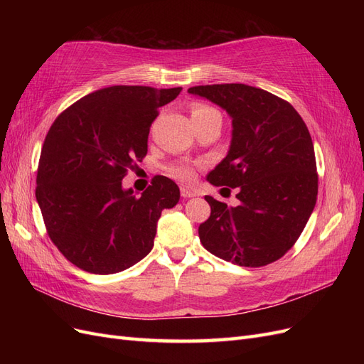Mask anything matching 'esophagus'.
Returning <instances> with one entry per match:
<instances>
[{
  "mask_svg": "<svg viewBox=\"0 0 364 364\" xmlns=\"http://www.w3.org/2000/svg\"><path fill=\"white\" fill-rule=\"evenodd\" d=\"M181 196L183 199H190V197H196L197 191L193 188H188V186H181Z\"/></svg>",
  "mask_w": 364,
  "mask_h": 364,
  "instance_id": "34e87169",
  "label": "esophagus"
}]
</instances>
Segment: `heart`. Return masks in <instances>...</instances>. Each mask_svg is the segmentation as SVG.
Returning <instances> with one entry per match:
<instances>
[{
  "instance_id": "heart-1",
  "label": "heart",
  "mask_w": 364,
  "mask_h": 364,
  "mask_svg": "<svg viewBox=\"0 0 364 364\" xmlns=\"http://www.w3.org/2000/svg\"><path fill=\"white\" fill-rule=\"evenodd\" d=\"M214 111L213 107H208L203 105H196L193 107V115H200V114H206V112H211ZM170 176H173L174 179H178L181 182H190L194 178V168L188 164H178V165H173L170 168Z\"/></svg>"
}]
</instances>
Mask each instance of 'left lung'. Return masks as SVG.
Wrapping results in <instances>:
<instances>
[{"instance_id":"obj_1","label":"left lung","mask_w":364,"mask_h":364,"mask_svg":"<svg viewBox=\"0 0 364 364\" xmlns=\"http://www.w3.org/2000/svg\"><path fill=\"white\" fill-rule=\"evenodd\" d=\"M188 92L232 119L228 155L206 179L238 188L240 203L205 197L211 215L199 226L203 247L241 267L279 259L302 234L317 200L314 147L304 119L289 102L243 83L193 86Z\"/></svg>"}]
</instances>
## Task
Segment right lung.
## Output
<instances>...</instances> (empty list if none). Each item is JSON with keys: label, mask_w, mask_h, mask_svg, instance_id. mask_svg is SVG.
Masks as SVG:
<instances>
[{"label": "right lung", "mask_w": 364, "mask_h": 364, "mask_svg": "<svg viewBox=\"0 0 364 364\" xmlns=\"http://www.w3.org/2000/svg\"><path fill=\"white\" fill-rule=\"evenodd\" d=\"M182 87L109 86L63 111L43 141L36 200L54 245L79 269L111 274L144 258L164 209L181 199L165 176L135 197L123 178L147 155L158 109Z\"/></svg>", "instance_id": "add662e5"}]
</instances>
